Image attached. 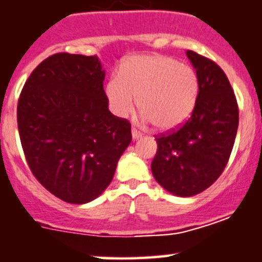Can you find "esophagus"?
<instances>
[{
  "instance_id": "1",
  "label": "esophagus",
  "mask_w": 262,
  "mask_h": 262,
  "mask_svg": "<svg viewBox=\"0 0 262 262\" xmlns=\"http://www.w3.org/2000/svg\"><path fill=\"white\" fill-rule=\"evenodd\" d=\"M132 137H133V139L136 140V139H138V138H140V137H142V133H140L139 130H137L136 128H132Z\"/></svg>"
}]
</instances>
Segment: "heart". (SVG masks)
I'll return each mask as SVG.
<instances>
[{"label":"heart","mask_w":262,"mask_h":262,"mask_svg":"<svg viewBox=\"0 0 262 262\" xmlns=\"http://www.w3.org/2000/svg\"><path fill=\"white\" fill-rule=\"evenodd\" d=\"M200 82L193 68L164 55L125 59L105 85L110 110L117 117L130 114L137 105L159 130L182 125L196 106Z\"/></svg>","instance_id":"obj_1"}]
</instances>
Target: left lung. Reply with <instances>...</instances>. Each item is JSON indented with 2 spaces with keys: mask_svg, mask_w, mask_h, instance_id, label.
<instances>
[{
  "mask_svg": "<svg viewBox=\"0 0 262 262\" xmlns=\"http://www.w3.org/2000/svg\"><path fill=\"white\" fill-rule=\"evenodd\" d=\"M200 82L197 103L180 128L156 137L158 149L152 162L156 181L170 193L191 197L222 174L238 128V105L221 68L187 50Z\"/></svg>",
  "mask_w": 262,
  "mask_h": 262,
  "instance_id": "1",
  "label": "left lung"
}]
</instances>
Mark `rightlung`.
Wrapping results in <instances>:
<instances>
[{"label":"right lung","mask_w":262,"mask_h":262,"mask_svg":"<svg viewBox=\"0 0 262 262\" xmlns=\"http://www.w3.org/2000/svg\"><path fill=\"white\" fill-rule=\"evenodd\" d=\"M98 56L60 52L37 65L17 104L27 164L50 193L82 205L100 196L132 142L130 123L113 115Z\"/></svg>","instance_id":"add662e5"}]
</instances>
